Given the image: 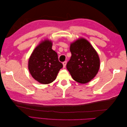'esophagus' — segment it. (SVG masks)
<instances>
[{
	"instance_id": "34e87169",
	"label": "esophagus",
	"mask_w": 127,
	"mask_h": 127,
	"mask_svg": "<svg viewBox=\"0 0 127 127\" xmlns=\"http://www.w3.org/2000/svg\"><path fill=\"white\" fill-rule=\"evenodd\" d=\"M63 67L65 68V67H66V64H67V61H64V62H63Z\"/></svg>"
}]
</instances>
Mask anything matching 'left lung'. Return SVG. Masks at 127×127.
<instances>
[{
  "label": "left lung",
  "mask_w": 127,
  "mask_h": 127,
  "mask_svg": "<svg viewBox=\"0 0 127 127\" xmlns=\"http://www.w3.org/2000/svg\"><path fill=\"white\" fill-rule=\"evenodd\" d=\"M70 51L71 56L66 67L72 78L82 84L90 82L97 74L100 66L97 53L84 38L72 43Z\"/></svg>",
  "instance_id": "obj_1"
}]
</instances>
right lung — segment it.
I'll return each mask as SVG.
<instances>
[{
	"mask_svg": "<svg viewBox=\"0 0 127 127\" xmlns=\"http://www.w3.org/2000/svg\"><path fill=\"white\" fill-rule=\"evenodd\" d=\"M49 40L42 41L34 50L29 60V70L32 77L41 84L51 83L63 67Z\"/></svg>",
	"mask_w": 127,
	"mask_h": 127,
	"instance_id": "right-lung-1",
	"label": "right lung"
}]
</instances>
